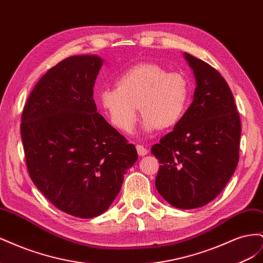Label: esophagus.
Wrapping results in <instances>:
<instances>
[{
  "label": "esophagus",
  "mask_w": 263,
  "mask_h": 263,
  "mask_svg": "<svg viewBox=\"0 0 263 263\" xmlns=\"http://www.w3.org/2000/svg\"><path fill=\"white\" fill-rule=\"evenodd\" d=\"M136 149H137V153H138V155L140 157H144V156H146L148 154V149L145 148L142 145H137Z\"/></svg>",
  "instance_id": "esophagus-1"
}]
</instances>
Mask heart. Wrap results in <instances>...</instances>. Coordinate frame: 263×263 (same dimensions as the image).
<instances>
[{
  "instance_id": "b5f03b06",
  "label": "heart",
  "mask_w": 263,
  "mask_h": 263,
  "mask_svg": "<svg viewBox=\"0 0 263 263\" xmlns=\"http://www.w3.org/2000/svg\"><path fill=\"white\" fill-rule=\"evenodd\" d=\"M116 87L99 95L101 107L116 128L129 133L137 121L138 108L148 133L176 126L184 116L190 86L185 77L154 62L137 63L119 74Z\"/></svg>"
}]
</instances>
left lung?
Returning <instances> with one entry per match:
<instances>
[{
    "instance_id": "1",
    "label": "left lung",
    "mask_w": 263,
    "mask_h": 263,
    "mask_svg": "<svg viewBox=\"0 0 263 263\" xmlns=\"http://www.w3.org/2000/svg\"><path fill=\"white\" fill-rule=\"evenodd\" d=\"M183 55L195 78L193 101L151 153L161 163L156 178L159 194L174 208L192 210L213 201L232 178L241 125L225 79L209 63Z\"/></svg>"
}]
</instances>
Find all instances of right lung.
<instances>
[{"label": "right lung", "instance_id": "right-lung-1", "mask_svg": "<svg viewBox=\"0 0 263 263\" xmlns=\"http://www.w3.org/2000/svg\"><path fill=\"white\" fill-rule=\"evenodd\" d=\"M97 54L72 55L42 77L24 107L21 134L31 181L67 214H103L137 161L136 148L98 113Z\"/></svg>", "mask_w": 263, "mask_h": 263}]
</instances>
